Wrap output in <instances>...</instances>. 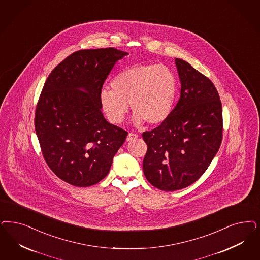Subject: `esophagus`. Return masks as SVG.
<instances>
[{
	"label": "esophagus",
	"instance_id": "1",
	"mask_svg": "<svg viewBox=\"0 0 260 260\" xmlns=\"http://www.w3.org/2000/svg\"><path fill=\"white\" fill-rule=\"evenodd\" d=\"M138 137V135H135V134H133V133H129L127 136H126V141H132V140H134V139H136Z\"/></svg>",
	"mask_w": 260,
	"mask_h": 260
}]
</instances>
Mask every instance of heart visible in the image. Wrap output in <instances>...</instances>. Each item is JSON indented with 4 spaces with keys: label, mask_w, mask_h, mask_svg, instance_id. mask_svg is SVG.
Instances as JSON below:
<instances>
[{
    "label": "heart",
    "mask_w": 260,
    "mask_h": 260,
    "mask_svg": "<svg viewBox=\"0 0 260 260\" xmlns=\"http://www.w3.org/2000/svg\"><path fill=\"white\" fill-rule=\"evenodd\" d=\"M110 86L101 91L100 102L112 123L123 122L131 104L136 125H158L170 114L178 84L167 66L136 64L117 74Z\"/></svg>",
    "instance_id": "heart-1"
}]
</instances>
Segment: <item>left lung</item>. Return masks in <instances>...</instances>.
Wrapping results in <instances>:
<instances>
[{
	"mask_svg": "<svg viewBox=\"0 0 260 260\" xmlns=\"http://www.w3.org/2000/svg\"><path fill=\"white\" fill-rule=\"evenodd\" d=\"M181 82L176 107L157 127L142 134L148 149L144 175L156 188L175 191L195 182L208 168L223 139V110L213 82L176 58Z\"/></svg>",
	"mask_w": 260,
	"mask_h": 260,
	"instance_id": "1",
	"label": "left lung"
}]
</instances>
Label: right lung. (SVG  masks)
Returning <instances> with one entry per match:
<instances>
[{"mask_svg": "<svg viewBox=\"0 0 260 260\" xmlns=\"http://www.w3.org/2000/svg\"><path fill=\"white\" fill-rule=\"evenodd\" d=\"M127 54L115 48L81 50L46 80L36 105V135L50 169L71 185L87 187L105 179L125 142L127 133L103 115L100 93Z\"/></svg>", "mask_w": 260, "mask_h": 260, "instance_id": "add662e5", "label": "right lung"}]
</instances>
